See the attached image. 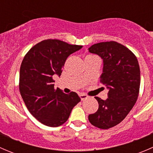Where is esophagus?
<instances>
[{"label": "esophagus", "instance_id": "34e87169", "mask_svg": "<svg viewBox=\"0 0 153 153\" xmlns=\"http://www.w3.org/2000/svg\"><path fill=\"white\" fill-rule=\"evenodd\" d=\"M80 98H81V101H84V100H85L88 98V96L85 95V94H81V95H80Z\"/></svg>", "mask_w": 153, "mask_h": 153}]
</instances>
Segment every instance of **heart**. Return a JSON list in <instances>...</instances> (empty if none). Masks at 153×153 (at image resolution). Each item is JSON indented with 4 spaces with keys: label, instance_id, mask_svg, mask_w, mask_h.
Wrapping results in <instances>:
<instances>
[{
    "label": "heart",
    "instance_id": "heart-1",
    "mask_svg": "<svg viewBox=\"0 0 153 153\" xmlns=\"http://www.w3.org/2000/svg\"><path fill=\"white\" fill-rule=\"evenodd\" d=\"M87 57H89V56H87Z\"/></svg>",
    "mask_w": 153,
    "mask_h": 153
}]
</instances>
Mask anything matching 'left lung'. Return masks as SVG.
I'll list each match as a JSON object with an SVG mask.
<instances>
[{"label": "left lung", "instance_id": "obj_1", "mask_svg": "<svg viewBox=\"0 0 153 153\" xmlns=\"http://www.w3.org/2000/svg\"><path fill=\"white\" fill-rule=\"evenodd\" d=\"M89 52L103 59L100 81L109 92L105 101L95 97L98 109L88 118L96 127L109 129L121 123L136 103L141 82L139 64L128 48L115 41L95 44L89 48Z\"/></svg>", "mask_w": 153, "mask_h": 153}]
</instances>
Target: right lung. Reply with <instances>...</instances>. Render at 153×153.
<instances>
[{
	"mask_svg": "<svg viewBox=\"0 0 153 153\" xmlns=\"http://www.w3.org/2000/svg\"><path fill=\"white\" fill-rule=\"evenodd\" d=\"M83 46L57 39L41 41L26 54L20 68L19 90L31 114L43 124L56 127L66 122L81 98L75 92L55 89L53 75H61L67 58Z\"/></svg>",
	"mask_w": 153,
	"mask_h": 153,
	"instance_id": "right-lung-1",
	"label": "right lung"
}]
</instances>
